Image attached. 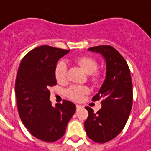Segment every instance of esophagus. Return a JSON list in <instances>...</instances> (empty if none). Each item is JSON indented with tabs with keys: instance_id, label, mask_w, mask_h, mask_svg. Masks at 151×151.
<instances>
[{
	"instance_id": "34e87169",
	"label": "esophagus",
	"mask_w": 151,
	"mask_h": 151,
	"mask_svg": "<svg viewBox=\"0 0 151 151\" xmlns=\"http://www.w3.org/2000/svg\"><path fill=\"white\" fill-rule=\"evenodd\" d=\"M81 107V105H78V104L76 105V108H77V109H79V108H80V107Z\"/></svg>"
}]
</instances>
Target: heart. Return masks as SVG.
Here are the masks:
<instances>
[{"instance_id":"obj_1","label":"heart","mask_w":151,"mask_h":151,"mask_svg":"<svg viewBox=\"0 0 151 151\" xmlns=\"http://www.w3.org/2000/svg\"><path fill=\"white\" fill-rule=\"evenodd\" d=\"M76 63L85 72L89 74V79L94 85L101 83L103 78V73L98 70L97 61L90 56H79L75 59ZM55 76L59 84H65L68 81V69L65 61H60L55 69ZM89 93V88L86 86H72L66 91V95L69 98L76 101H80L83 99L86 94Z\"/></svg>"}]
</instances>
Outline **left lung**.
Wrapping results in <instances>:
<instances>
[{
	"mask_svg": "<svg viewBox=\"0 0 151 151\" xmlns=\"http://www.w3.org/2000/svg\"><path fill=\"white\" fill-rule=\"evenodd\" d=\"M103 55L107 65L106 79L92 101L101 100L99 111L86 107L88 117L85 121L87 136L96 143H106L124 129L133 106V86L130 70L124 58L110 45L88 49Z\"/></svg>",
	"mask_w": 151,
	"mask_h": 151,
	"instance_id": "obj_1",
	"label": "left lung"
}]
</instances>
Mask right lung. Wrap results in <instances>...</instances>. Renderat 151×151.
<instances>
[{"instance_id": "add662e5", "label": "right lung", "mask_w": 151, "mask_h": 151, "mask_svg": "<svg viewBox=\"0 0 151 151\" xmlns=\"http://www.w3.org/2000/svg\"><path fill=\"white\" fill-rule=\"evenodd\" d=\"M70 50L48 45L28 52L17 71L15 93L22 124L30 134L44 142H55L63 137L76 105L63 100L54 107L50 101V87L56 85L55 69L59 59Z\"/></svg>"}]
</instances>
